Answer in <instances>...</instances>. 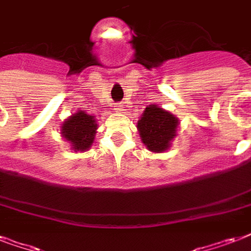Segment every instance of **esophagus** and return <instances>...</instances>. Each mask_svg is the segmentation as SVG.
Instances as JSON below:
<instances>
[{
	"label": "esophagus",
	"instance_id": "1",
	"mask_svg": "<svg viewBox=\"0 0 251 251\" xmlns=\"http://www.w3.org/2000/svg\"><path fill=\"white\" fill-rule=\"evenodd\" d=\"M114 110H117V112H121V110H124V109H122L121 104H116V105H114Z\"/></svg>",
	"mask_w": 251,
	"mask_h": 251
}]
</instances>
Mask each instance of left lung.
Listing matches in <instances>:
<instances>
[{"mask_svg": "<svg viewBox=\"0 0 251 251\" xmlns=\"http://www.w3.org/2000/svg\"><path fill=\"white\" fill-rule=\"evenodd\" d=\"M178 118L171 112L152 104L146 108L138 121V131L142 142L150 151L163 152L171 147V142L176 137Z\"/></svg>", "mask_w": 251, "mask_h": 251, "instance_id": "left-lung-1", "label": "left lung"}]
</instances>
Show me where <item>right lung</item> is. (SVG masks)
Segmentation results:
<instances>
[{"label": "right lung", "mask_w": 251, "mask_h": 251, "mask_svg": "<svg viewBox=\"0 0 251 251\" xmlns=\"http://www.w3.org/2000/svg\"><path fill=\"white\" fill-rule=\"evenodd\" d=\"M96 129L98 124L94 116L79 110L65 120L61 134L72 145L74 151H87L94 143Z\"/></svg>", "instance_id": "obj_1"}]
</instances>
